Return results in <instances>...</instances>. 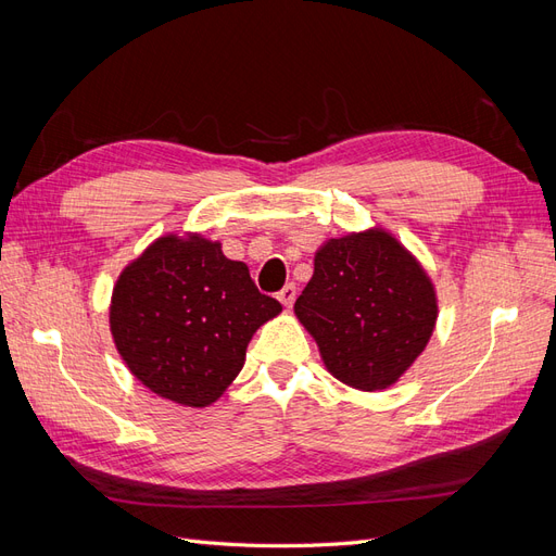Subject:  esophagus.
I'll return each instance as SVG.
<instances>
[{
    "instance_id": "1",
    "label": "esophagus",
    "mask_w": 556,
    "mask_h": 556,
    "mask_svg": "<svg viewBox=\"0 0 556 556\" xmlns=\"http://www.w3.org/2000/svg\"><path fill=\"white\" fill-rule=\"evenodd\" d=\"M278 299H280V304L282 306H292L294 304V299H296V285L294 282H288L285 285V288L278 292Z\"/></svg>"
}]
</instances>
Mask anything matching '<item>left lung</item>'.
Listing matches in <instances>:
<instances>
[{"mask_svg":"<svg viewBox=\"0 0 556 556\" xmlns=\"http://www.w3.org/2000/svg\"><path fill=\"white\" fill-rule=\"evenodd\" d=\"M333 378L364 392L408 371L439 315L433 285L410 252L382 229L329 239L294 304Z\"/></svg>","mask_w":556,"mask_h":556,"instance_id":"8db88e82","label":"left lung"}]
</instances>
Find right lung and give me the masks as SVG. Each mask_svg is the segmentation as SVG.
Segmentation results:
<instances>
[{"mask_svg":"<svg viewBox=\"0 0 556 556\" xmlns=\"http://www.w3.org/2000/svg\"><path fill=\"white\" fill-rule=\"evenodd\" d=\"M280 311L220 243L172 233L117 278L111 331L150 392L204 408L239 376L252 333Z\"/></svg>","mask_w":556,"mask_h":556,"instance_id":"1","label":"right lung"}]
</instances>
